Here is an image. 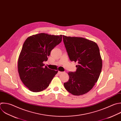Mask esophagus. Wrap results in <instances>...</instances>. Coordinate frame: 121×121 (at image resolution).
Instances as JSON below:
<instances>
[{
  "label": "esophagus",
  "mask_w": 121,
  "mask_h": 121,
  "mask_svg": "<svg viewBox=\"0 0 121 121\" xmlns=\"http://www.w3.org/2000/svg\"><path fill=\"white\" fill-rule=\"evenodd\" d=\"M63 73L62 72H60V71H58V74H61V73Z\"/></svg>",
  "instance_id": "34e87169"
}]
</instances>
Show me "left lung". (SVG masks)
Returning <instances> with one entry per match:
<instances>
[{
	"instance_id": "1",
	"label": "left lung",
	"mask_w": 121,
	"mask_h": 121,
	"mask_svg": "<svg viewBox=\"0 0 121 121\" xmlns=\"http://www.w3.org/2000/svg\"><path fill=\"white\" fill-rule=\"evenodd\" d=\"M63 36L70 60L78 64L75 72L68 73L69 79L64 86L73 95H84L92 89L101 72L99 48L95 42L83 37Z\"/></svg>"
}]
</instances>
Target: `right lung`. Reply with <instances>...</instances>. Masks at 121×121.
Instances as JSON below:
<instances>
[{
    "mask_svg": "<svg viewBox=\"0 0 121 121\" xmlns=\"http://www.w3.org/2000/svg\"><path fill=\"white\" fill-rule=\"evenodd\" d=\"M62 35L40 33L28 37L25 41L18 60L20 79L28 89L39 92L46 89L57 71L49 69L43 64L51 50L62 41Z\"/></svg>",
    "mask_w": 121,
    "mask_h": 121,
    "instance_id": "1",
    "label": "right lung"
}]
</instances>
